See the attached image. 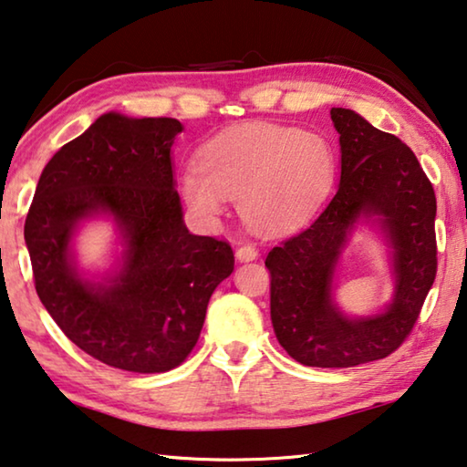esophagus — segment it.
Returning a JSON list of instances; mask_svg holds the SVG:
<instances>
[{
    "instance_id": "1",
    "label": "esophagus",
    "mask_w": 467,
    "mask_h": 467,
    "mask_svg": "<svg viewBox=\"0 0 467 467\" xmlns=\"http://www.w3.org/2000/svg\"><path fill=\"white\" fill-rule=\"evenodd\" d=\"M257 249L253 247V244H241L239 249H236V259H239V262H253V259H257Z\"/></svg>"
}]
</instances>
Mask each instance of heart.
Listing matches in <instances>:
<instances>
[{
	"instance_id": "heart-1",
	"label": "heart",
	"mask_w": 467,
	"mask_h": 467,
	"mask_svg": "<svg viewBox=\"0 0 467 467\" xmlns=\"http://www.w3.org/2000/svg\"><path fill=\"white\" fill-rule=\"evenodd\" d=\"M336 175L327 138L288 125H244L205 144L200 169L181 175V193L195 216L214 220L224 197L239 200L241 216L265 233L305 224L326 202Z\"/></svg>"
}]
</instances>
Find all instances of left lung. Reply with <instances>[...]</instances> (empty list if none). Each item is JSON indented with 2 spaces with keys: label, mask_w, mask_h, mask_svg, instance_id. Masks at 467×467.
<instances>
[{
  "label": "left lung",
  "mask_w": 467,
  "mask_h": 467,
  "mask_svg": "<svg viewBox=\"0 0 467 467\" xmlns=\"http://www.w3.org/2000/svg\"><path fill=\"white\" fill-rule=\"evenodd\" d=\"M342 175L313 223L270 251V311L278 342L300 365L348 368L406 342L437 275V197L404 141L350 109H331ZM375 215L394 249L396 295L373 318L350 320L330 300L338 251L360 217Z\"/></svg>",
  "instance_id": "obj_1"
}]
</instances>
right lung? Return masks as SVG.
<instances>
[{
  "label": "right lung",
  "instance_id": "1",
  "mask_svg": "<svg viewBox=\"0 0 467 467\" xmlns=\"http://www.w3.org/2000/svg\"><path fill=\"white\" fill-rule=\"evenodd\" d=\"M171 117L100 115L38 179L25 239L36 295L72 342L109 367L167 373L197 344L212 292L234 270L226 241L187 231L172 181ZM116 218L122 270L94 285L77 274L68 241L82 219Z\"/></svg>",
  "mask_w": 467,
  "mask_h": 467
}]
</instances>
